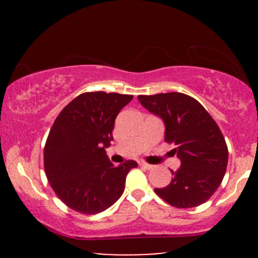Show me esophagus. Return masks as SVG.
Masks as SVG:
<instances>
[{
    "instance_id": "obj_1",
    "label": "esophagus",
    "mask_w": 258,
    "mask_h": 258,
    "mask_svg": "<svg viewBox=\"0 0 258 258\" xmlns=\"http://www.w3.org/2000/svg\"><path fill=\"white\" fill-rule=\"evenodd\" d=\"M140 165H141V167H142V168L147 169V170H149V169L153 168V165L148 164V163H146V162H140Z\"/></svg>"
}]
</instances>
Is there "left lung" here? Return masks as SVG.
I'll list each match as a JSON object with an SVG mask.
<instances>
[{
	"mask_svg": "<svg viewBox=\"0 0 258 258\" xmlns=\"http://www.w3.org/2000/svg\"><path fill=\"white\" fill-rule=\"evenodd\" d=\"M140 103L164 123V141L174 143L172 154L181 167L155 192L176 208L207 202L220 186L228 164V147L220 128L203 105L182 93L140 95Z\"/></svg>",
	"mask_w": 258,
	"mask_h": 258,
	"instance_id": "left-lung-1",
	"label": "left lung"
}]
</instances>
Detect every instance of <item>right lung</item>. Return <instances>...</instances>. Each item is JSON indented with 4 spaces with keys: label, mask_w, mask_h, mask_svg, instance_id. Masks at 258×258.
<instances>
[{
    "label": "right lung",
    "mask_w": 258,
    "mask_h": 258,
    "mask_svg": "<svg viewBox=\"0 0 258 258\" xmlns=\"http://www.w3.org/2000/svg\"><path fill=\"white\" fill-rule=\"evenodd\" d=\"M133 95L84 93L59 112L44 147V170L58 199L73 210L98 214L124 191L135 161L115 167L105 149L114 140L116 116Z\"/></svg>",
    "instance_id": "add662e5"
}]
</instances>
